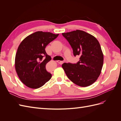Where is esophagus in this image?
Segmentation results:
<instances>
[{
    "label": "esophagus",
    "instance_id": "34e87169",
    "mask_svg": "<svg viewBox=\"0 0 121 121\" xmlns=\"http://www.w3.org/2000/svg\"><path fill=\"white\" fill-rule=\"evenodd\" d=\"M57 63H58V64H60V65H61V64H63L64 63V61H60V60H57Z\"/></svg>",
    "mask_w": 121,
    "mask_h": 121
}]
</instances>
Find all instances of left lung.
<instances>
[{
  "label": "left lung",
  "instance_id": "obj_1",
  "mask_svg": "<svg viewBox=\"0 0 121 121\" xmlns=\"http://www.w3.org/2000/svg\"><path fill=\"white\" fill-rule=\"evenodd\" d=\"M73 48L75 56H79L77 64L62 65L68 78L81 87H87L99 76L104 64V54L97 39L88 33L77 30L62 33Z\"/></svg>",
  "mask_w": 121,
  "mask_h": 121
}]
</instances>
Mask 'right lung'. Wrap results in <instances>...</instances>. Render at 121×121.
<instances>
[{"label":"right lung","mask_w":121,"mask_h":121,"mask_svg":"<svg viewBox=\"0 0 121 121\" xmlns=\"http://www.w3.org/2000/svg\"><path fill=\"white\" fill-rule=\"evenodd\" d=\"M58 34L37 31L26 37L19 45L15 57V69L21 82L31 88L37 89L52 77L46 69L51 57L45 48ZM46 58L43 60V57Z\"/></svg>","instance_id":"right-lung-1"}]
</instances>
